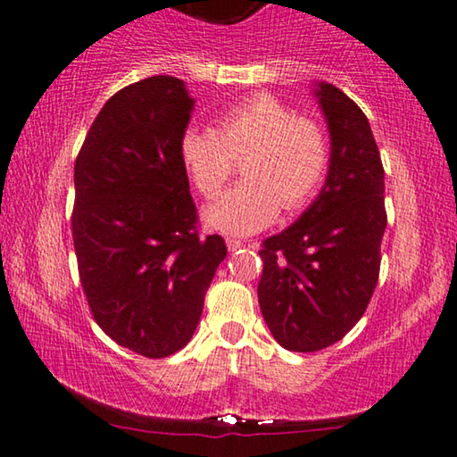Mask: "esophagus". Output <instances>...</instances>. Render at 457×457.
Masks as SVG:
<instances>
[{"label": "esophagus", "instance_id": "34e87169", "mask_svg": "<svg viewBox=\"0 0 457 457\" xmlns=\"http://www.w3.org/2000/svg\"><path fill=\"white\" fill-rule=\"evenodd\" d=\"M245 246V242L238 240V238H228V248L229 251H238V248Z\"/></svg>", "mask_w": 457, "mask_h": 457}]
</instances>
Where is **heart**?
Wrapping results in <instances>:
<instances>
[{
  "label": "heart",
  "instance_id": "obj_1",
  "mask_svg": "<svg viewBox=\"0 0 457 457\" xmlns=\"http://www.w3.org/2000/svg\"><path fill=\"white\" fill-rule=\"evenodd\" d=\"M181 160L194 186L217 198L245 158L246 179L206 211V223L223 234H255L285 211L308 204L325 181L327 132L271 95L240 101L219 115L217 130L189 126L181 135Z\"/></svg>",
  "mask_w": 457,
  "mask_h": 457
}]
</instances>
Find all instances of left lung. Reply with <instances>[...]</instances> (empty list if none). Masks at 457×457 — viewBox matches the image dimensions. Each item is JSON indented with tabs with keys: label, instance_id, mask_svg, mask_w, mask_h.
I'll return each mask as SVG.
<instances>
[{
	"label": "left lung",
	"instance_id": "8db88e82",
	"mask_svg": "<svg viewBox=\"0 0 457 457\" xmlns=\"http://www.w3.org/2000/svg\"><path fill=\"white\" fill-rule=\"evenodd\" d=\"M331 132L319 198L285 232L263 240L257 295L271 335L291 352H316L365 314L379 278L384 166L367 115L333 84L316 88Z\"/></svg>",
	"mask_w": 457,
	"mask_h": 457
}]
</instances>
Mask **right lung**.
Wrapping results in <instances>:
<instances>
[{"label": "right lung", "instance_id": "1", "mask_svg": "<svg viewBox=\"0 0 457 457\" xmlns=\"http://www.w3.org/2000/svg\"><path fill=\"white\" fill-rule=\"evenodd\" d=\"M192 109L172 75L126 86L75 160L73 246L92 319L147 358L187 345L228 255L221 236H200L189 194L179 145Z\"/></svg>", "mask_w": 457, "mask_h": 457}]
</instances>
